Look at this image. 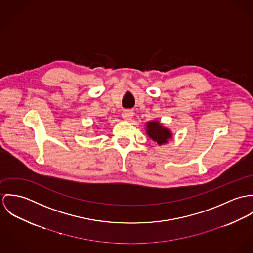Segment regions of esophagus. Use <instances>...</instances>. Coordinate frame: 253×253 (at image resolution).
<instances>
[{
  "label": "esophagus",
  "instance_id": "1",
  "mask_svg": "<svg viewBox=\"0 0 253 253\" xmlns=\"http://www.w3.org/2000/svg\"><path fill=\"white\" fill-rule=\"evenodd\" d=\"M122 117L126 120H129L133 117V112L131 110H124L122 113Z\"/></svg>",
  "mask_w": 253,
  "mask_h": 253
}]
</instances>
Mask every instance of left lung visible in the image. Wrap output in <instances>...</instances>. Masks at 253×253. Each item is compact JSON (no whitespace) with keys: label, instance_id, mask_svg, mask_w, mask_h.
Returning a JSON list of instances; mask_svg holds the SVG:
<instances>
[{"label":"left lung","instance_id":"obj_1","mask_svg":"<svg viewBox=\"0 0 253 253\" xmlns=\"http://www.w3.org/2000/svg\"><path fill=\"white\" fill-rule=\"evenodd\" d=\"M146 127V133L149 136V138L154 141H157V143L160 145L166 143L171 137V133L169 131V129L161 126L158 121H151L147 123Z\"/></svg>","mask_w":253,"mask_h":253}]
</instances>
